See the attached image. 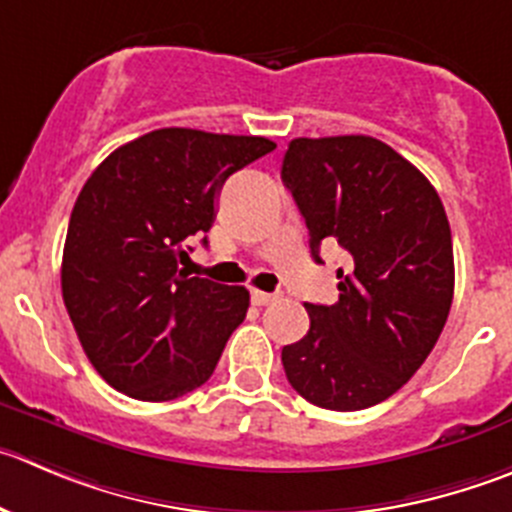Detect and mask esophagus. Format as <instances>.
I'll return each instance as SVG.
<instances>
[{
    "instance_id": "1",
    "label": "esophagus",
    "mask_w": 512,
    "mask_h": 512,
    "mask_svg": "<svg viewBox=\"0 0 512 512\" xmlns=\"http://www.w3.org/2000/svg\"><path fill=\"white\" fill-rule=\"evenodd\" d=\"M276 299H279V294H269V291H259V289L251 291V301L256 306H266V304H271V301H276Z\"/></svg>"
}]
</instances>
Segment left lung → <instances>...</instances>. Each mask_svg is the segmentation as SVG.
<instances>
[{
  "label": "left lung",
  "instance_id": "1",
  "mask_svg": "<svg viewBox=\"0 0 512 512\" xmlns=\"http://www.w3.org/2000/svg\"><path fill=\"white\" fill-rule=\"evenodd\" d=\"M311 256L337 241L339 301L304 304L311 326L281 349L286 379L316 407L367 410L430 357L455 291L452 236L430 180L369 135L296 138L281 165Z\"/></svg>",
  "mask_w": 512,
  "mask_h": 512
}]
</instances>
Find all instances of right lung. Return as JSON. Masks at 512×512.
I'll use <instances>...</instances> for the list:
<instances>
[{
	"mask_svg": "<svg viewBox=\"0 0 512 512\" xmlns=\"http://www.w3.org/2000/svg\"><path fill=\"white\" fill-rule=\"evenodd\" d=\"M259 135L163 128L120 145L87 178L62 251V299L102 379L143 402L208 382L246 319L248 291L188 276L226 178L271 153ZM203 238V246H206Z\"/></svg>",
	"mask_w": 512,
	"mask_h": 512,
	"instance_id": "obj_1",
	"label": "right lung"
}]
</instances>
